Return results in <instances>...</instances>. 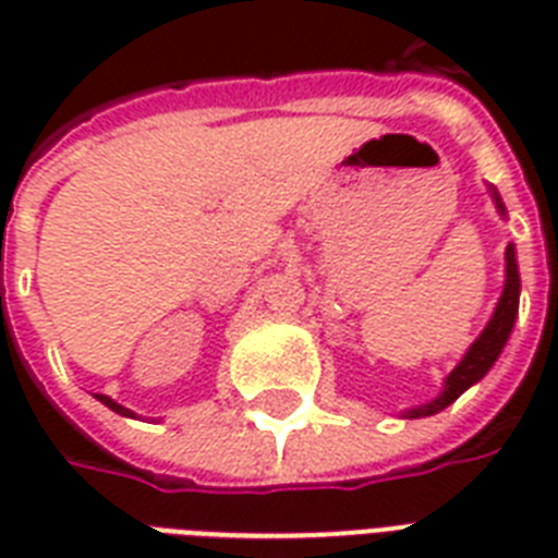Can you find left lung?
Segmentation results:
<instances>
[{
	"label": "left lung",
	"mask_w": 558,
	"mask_h": 558,
	"mask_svg": "<svg viewBox=\"0 0 558 558\" xmlns=\"http://www.w3.org/2000/svg\"><path fill=\"white\" fill-rule=\"evenodd\" d=\"M489 193H493V202H495V208H498V214L507 217V208H504L498 191L489 187ZM504 263H507V266H504V292L501 298H498V304H495V313L489 315V322H486V327L481 330V336L469 344V350L463 353V359H460L458 365H454V371L446 376L440 393H437L434 399H428V402H423V405L408 408L405 411L408 420H416V416H432L437 414V411H442V408H449L451 402L463 393V390L477 385V381L484 379L486 373L493 371L495 362H498L504 344L510 341L515 318H519L521 278H519V260H515V245L512 243H507Z\"/></svg>",
	"instance_id": "8db88e82"
}]
</instances>
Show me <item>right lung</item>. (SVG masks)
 I'll use <instances>...</instances> for the list:
<instances>
[{"label":"right lung","mask_w":558,"mask_h":558,"mask_svg":"<svg viewBox=\"0 0 558 558\" xmlns=\"http://www.w3.org/2000/svg\"><path fill=\"white\" fill-rule=\"evenodd\" d=\"M95 399H98V402H104V405H107L109 411H116V414H121V416H135L133 411H130V408L118 405L116 399H112V397H107V393H95Z\"/></svg>","instance_id":"add662e5"}]
</instances>
